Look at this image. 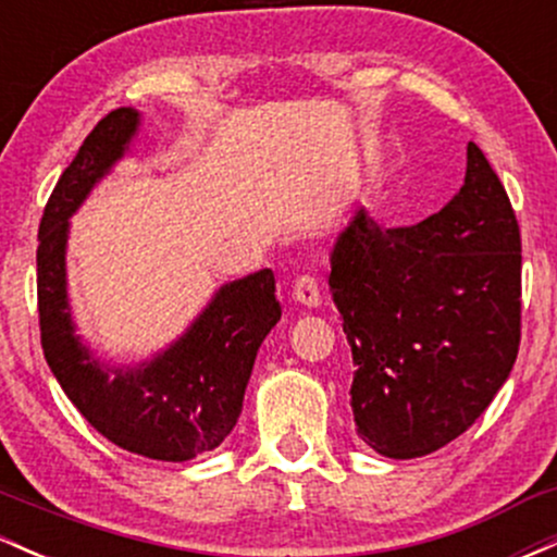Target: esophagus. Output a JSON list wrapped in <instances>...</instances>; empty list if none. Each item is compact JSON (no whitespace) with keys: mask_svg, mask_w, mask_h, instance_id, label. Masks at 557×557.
Wrapping results in <instances>:
<instances>
[{"mask_svg":"<svg viewBox=\"0 0 557 557\" xmlns=\"http://www.w3.org/2000/svg\"><path fill=\"white\" fill-rule=\"evenodd\" d=\"M293 300L306 306V309H317V306L322 304V290H319L317 280L309 277V274L298 277L296 285H293Z\"/></svg>","mask_w":557,"mask_h":557,"instance_id":"34e87169","label":"esophagus"}]
</instances>
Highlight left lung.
Wrapping results in <instances>:
<instances>
[{"mask_svg": "<svg viewBox=\"0 0 557 557\" xmlns=\"http://www.w3.org/2000/svg\"><path fill=\"white\" fill-rule=\"evenodd\" d=\"M330 264L363 443L406 461L469 430L521 341L519 222L482 149L466 146L461 190L419 225L382 230L356 209Z\"/></svg>", "mask_w": 557, "mask_h": 557, "instance_id": "left-lung-1", "label": "left lung"}]
</instances>
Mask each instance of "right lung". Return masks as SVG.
Instances as JSON below:
<instances>
[{"label": "right lung", "mask_w": 557, "mask_h": 557, "mask_svg": "<svg viewBox=\"0 0 557 557\" xmlns=\"http://www.w3.org/2000/svg\"><path fill=\"white\" fill-rule=\"evenodd\" d=\"M140 112L120 107L88 133L38 225V324L49 369L96 432L136 456L183 463L233 432L259 345L280 322L272 270L233 280L177 341L136 363H107L78 335L67 298L70 216L138 136Z\"/></svg>", "instance_id": "1"}]
</instances>
